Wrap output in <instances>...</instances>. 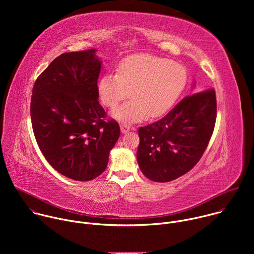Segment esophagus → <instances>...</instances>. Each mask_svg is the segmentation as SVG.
<instances>
[{
	"mask_svg": "<svg viewBox=\"0 0 254 254\" xmlns=\"http://www.w3.org/2000/svg\"><path fill=\"white\" fill-rule=\"evenodd\" d=\"M129 129H130V127H129L127 125H126V124H122V125H121V130H122L123 133L127 132Z\"/></svg>",
	"mask_w": 254,
	"mask_h": 254,
	"instance_id": "34e87169",
	"label": "esophagus"
}]
</instances>
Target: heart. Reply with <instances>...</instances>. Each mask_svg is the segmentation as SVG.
Returning a JSON list of instances; mask_svg holds the SVG:
<instances>
[{
	"instance_id": "heart-1",
	"label": "heart",
	"mask_w": 254,
	"mask_h": 254,
	"mask_svg": "<svg viewBox=\"0 0 254 254\" xmlns=\"http://www.w3.org/2000/svg\"><path fill=\"white\" fill-rule=\"evenodd\" d=\"M186 83L187 71L183 65L156 56L134 55L121 62L117 74H104L97 90L101 103L108 108H115L130 91L132 99L112 115L120 122L136 123L148 116L158 118L167 113Z\"/></svg>"
}]
</instances>
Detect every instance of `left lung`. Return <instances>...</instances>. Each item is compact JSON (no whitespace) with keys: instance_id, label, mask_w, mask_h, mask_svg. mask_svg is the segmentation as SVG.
I'll list each match as a JSON object with an SVG mask.
<instances>
[{"instance_id":"8db88e82","label":"left lung","mask_w":254,"mask_h":254,"mask_svg":"<svg viewBox=\"0 0 254 254\" xmlns=\"http://www.w3.org/2000/svg\"><path fill=\"white\" fill-rule=\"evenodd\" d=\"M217 115L216 94L207 89L181 100L160 121L138 128L136 160L154 182H170L199 162L212 136Z\"/></svg>"}]
</instances>
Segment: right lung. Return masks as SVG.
<instances>
[{
	"label": "right lung",
	"instance_id": "add662e5",
	"mask_svg": "<svg viewBox=\"0 0 254 254\" xmlns=\"http://www.w3.org/2000/svg\"><path fill=\"white\" fill-rule=\"evenodd\" d=\"M95 49L63 53L36 79L31 97L34 135L47 162L61 175L90 181L107 167L120 137L115 120L98 101L101 61Z\"/></svg>",
	"mask_w": 254,
	"mask_h": 254
}]
</instances>
